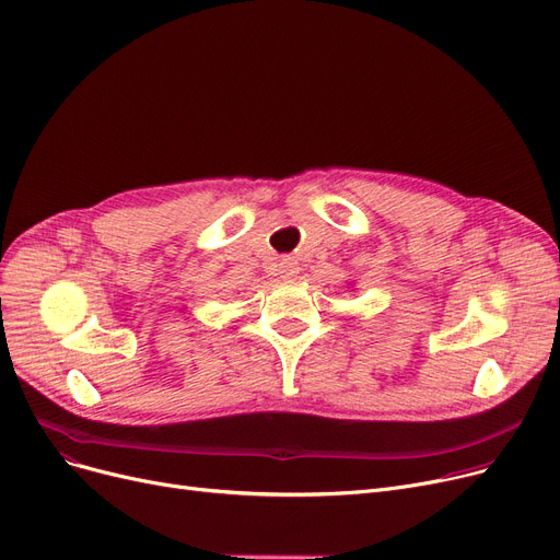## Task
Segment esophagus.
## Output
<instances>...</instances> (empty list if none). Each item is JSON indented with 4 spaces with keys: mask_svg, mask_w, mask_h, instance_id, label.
Returning a JSON list of instances; mask_svg holds the SVG:
<instances>
[{
    "mask_svg": "<svg viewBox=\"0 0 560 560\" xmlns=\"http://www.w3.org/2000/svg\"><path fill=\"white\" fill-rule=\"evenodd\" d=\"M279 275L283 277V279H295L298 277V272H300V262L295 260V258H281V262H279Z\"/></svg>",
    "mask_w": 560,
    "mask_h": 560,
    "instance_id": "esophagus-1",
    "label": "esophagus"
}]
</instances>
